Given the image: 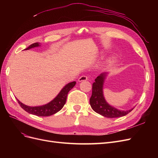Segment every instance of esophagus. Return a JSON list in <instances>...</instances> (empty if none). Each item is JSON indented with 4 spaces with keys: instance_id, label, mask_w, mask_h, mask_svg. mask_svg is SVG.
<instances>
[{
    "instance_id": "esophagus-1",
    "label": "esophagus",
    "mask_w": 158,
    "mask_h": 158,
    "mask_svg": "<svg viewBox=\"0 0 158 158\" xmlns=\"http://www.w3.org/2000/svg\"><path fill=\"white\" fill-rule=\"evenodd\" d=\"M88 80V77L85 76H82L78 78V82H82V81H85Z\"/></svg>"
}]
</instances>
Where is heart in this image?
Instances as JSON below:
<instances>
[{"label":"heart","mask_w":158,"mask_h":158,"mask_svg":"<svg viewBox=\"0 0 158 158\" xmlns=\"http://www.w3.org/2000/svg\"><path fill=\"white\" fill-rule=\"evenodd\" d=\"M114 60H115V58H114V56H111V57H110V58L107 60V63L111 64V63H113V62L114 61Z\"/></svg>","instance_id":"1"}]
</instances>
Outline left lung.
I'll return each instance as SVG.
<instances>
[{
    "instance_id": "8db88e82",
    "label": "left lung",
    "mask_w": 158,
    "mask_h": 158,
    "mask_svg": "<svg viewBox=\"0 0 158 158\" xmlns=\"http://www.w3.org/2000/svg\"><path fill=\"white\" fill-rule=\"evenodd\" d=\"M108 73L100 74L95 79L92 85V94L89 99V103L95 112L107 118L120 117L126 115L135 108L128 110H119L109 105L103 95V85Z\"/></svg>"
}]
</instances>
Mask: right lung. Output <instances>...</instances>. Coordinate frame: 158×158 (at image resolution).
<instances>
[{"instance_id": "right-lung-1", "label": "right lung", "mask_w": 158, "mask_h": 158, "mask_svg": "<svg viewBox=\"0 0 158 158\" xmlns=\"http://www.w3.org/2000/svg\"><path fill=\"white\" fill-rule=\"evenodd\" d=\"M40 46H41L40 43H35V44H31L24 50H28ZM76 84V82L75 81H74V82H72L66 84L60 91V92L58 94V95H57L53 99L51 100V101L48 103L43 105V106L34 107L28 106L25 104L22 103L17 99L18 102L20 104V106L23 109H24L26 112L30 114H35V115L39 117L51 116L52 114H55L56 113L59 111L63 107L66 101V98H67L68 93L72 88H74Z\"/></svg>"}]
</instances>
